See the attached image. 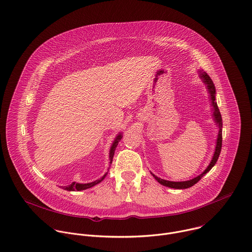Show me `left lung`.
<instances>
[{"label": "left lung", "instance_id": "left-lung-1", "mask_svg": "<svg viewBox=\"0 0 252 252\" xmlns=\"http://www.w3.org/2000/svg\"><path fill=\"white\" fill-rule=\"evenodd\" d=\"M198 74H199V77L202 79V82L206 85V88H207V91L209 93V98H210V103H211V106H212V111H213V114H212V117H213V120L214 122L216 123V126H218V135H217V140H216V147H215V151H214V154H213V157H212V160L210 162V164L208 165V167L203 171V173H201L199 176L189 180V181H185V182H171V181H166V180H163V179H160L158 177H156L154 174H152L151 172V175L155 178V180L161 184L162 186L164 187H167V188H171V189H189V188H191L192 186H194L196 183H198L203 176H205L216 164L218 158H219V155L221 153V148H222V127H223V122H222V116H221V113L219 111V108H218V105H217V102H216V88H215V85L212 81V79L210 78V76L205 72L203 71L202 69H199L198 70Z\"/></svg>", "mask_w": 252, "mask_h": 252}]
</instances>
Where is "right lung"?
I'll return each mask as SVG.
<instances>
[{
	"label": "right lung",
	"instance_id": "1",
	"mask_svg": "<svg viewBox=\"0 0 252 252\" xmlns=\"http://www.w3.org/2000/svg\"><path fill=\"white\" fill-rule=\"evenodd\" d=\"M122 137H123V132H119L118 135L116 136V138L114 139L112 145H111V148H110V151H109L110 165L112 164L113 157H114V154H115V150H116V148H117V146H118V144H119V141L122 139ZM107 174H108V172H107L102 178H100V179H98V180H96V181H94V182H92V183H88V184H79V183L73 182V183H71L69 186H65V187H62V188H63V189L67 190V191H75V190H76V191H80V190H84V189H90V188H92V187L98 185L99 183H101V182L105 179V177L107 176Z\"/></svg>",
	"mask_w": 252,
	"mask_h": 252
}]
</instances>
